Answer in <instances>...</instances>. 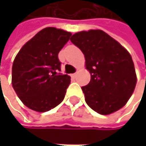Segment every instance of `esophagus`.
I'll list each match as a JSON object with an SVG mask.
<instances>
[{
  "mask_svg": "<svg viewBox=\"0 0 146 146\" xmlns=\"http://www.w3.org/2000/svg\"><path fill=\"white\" fill-rule=\"evenodd\" d=\"M71 76H72V78H76V76H77V72H75V74H72Z\"/></svg>",
  "mask_w": 146,
  "mask_h": 146,
  "instance_id": "esophagus-1",
  "label": "esophagus"
}]
</instances>
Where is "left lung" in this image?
<instances>
[{
  "mask_svg": "<svg viewBox=\"0 0 146 146\" xmlns=\"http://www.w3.org/2000/svg\"><path fill=\"white\" fill-rule=\"evenodd\" d=\"M70 40L83 52L86 67L91 74L90 82L81 88L87 104L101 115L123 108L137 83L131 54L101 30L75 33Z\"/></svg>",
  "mask_w": 146,
  "mask_h": 146,
  "instance_id": "8db88e82",
  "label": "left lung"
}]
</instances>
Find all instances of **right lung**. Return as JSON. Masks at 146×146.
<instances>
[{
  "label": "right lung",
  "mask_w": 146,
  "mask_h": 146,
  "mask_svg": "<svg viewBox=\"0 0 146 146\" xmlns=\"http://www.w3.org/2000/svg\"><path fill=\"white\" fill-rule=\"evenodd\" d=\"M72 34L48 27L36 33L15 56L12 66V86L25 106L37 112L55 108L65 98L71 82L60 74L58 52Z\"/></svg>",
  "instance_id": "add662e5"
}]
</instances>
